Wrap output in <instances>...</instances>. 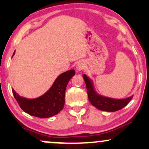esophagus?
Segmentation results:
<instances>
[{
  "label": "esophagus",
  "instance_id": "34e87169",
  "mask_svg": "<svg viewBox=\"0 0 149 149\" xmlns=\"http://www.w3.org/2000/svg\"><path fill=\"white\" fill-rule=\"evenodd\" d=\"M84 68H85V64L83 62H79V63H77V64L76 65V69L77 71L80 72V71L83 70Z\"/></svg>",
  "mask_w": 149,
  "mask_h": 149
}]
</instances>
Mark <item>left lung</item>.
I'll return each mask as SVG.
<instances>
[{"instance_id":"8db88e82","label":"left lung","mask_w":149,"mask_h":149,"mask_svg":"<svg viewBox=\"0 0 149 149\" xmlns=\"http://www.w3.org/2000/svg\"><path fill=\"white\" fill-rule=\"evenodd\" d=\"M87 87V92L90 103L97 109L103 111L115 112L125 107L133 97V95L124 99H115L100 95L95 91L93 81L85 74H83Z\"/></svg>"}]
</instances>
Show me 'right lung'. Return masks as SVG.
I'll return each mask as SVG.
<instances>
[{"label": "right lung", "mask_w": 149, "mask_h": 149, "mask_svg": "<svg viewBox=\"0 0 149 149\" xmlns=\"http://www.w3.org/2000/svg\"><path fill=\"white\" fill-rule=\"evenodd\" d=\"M74 74V70H70L60 74L50 88L44 94L36 98L20 96L13 89L12 91L20 108L25 113L36 117H51L58 115L64 108L66 86Z\"/></svg>", "instance_id": "add662e5"}]
</instances>
